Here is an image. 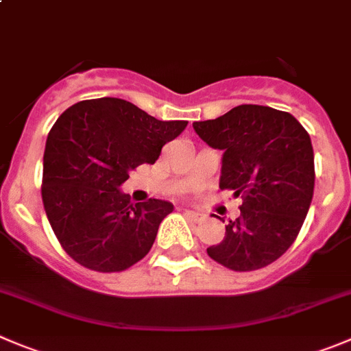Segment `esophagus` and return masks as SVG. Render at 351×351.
I'll return each mask as SVG.
<instances>
[{
    "mask_svg": "<svg viewBox=\"0 0 351 351\" xmlns=\"http://www.w3.org/2000/svg\"><path fill=\"white\" fill-rule=\"evenodd\" d=\"M185 216L186 218H189V220L191 221H195V223H197V221H202L206 218V215L204 213H201V211H192V209H185Z\"/></svg>",
    "mask_w": 351,
    "mask_h": 351,
    "instance_id": "obj_1",
    "label": "esophagus"
}]
</instances>
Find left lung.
I'll use <instances>...</instances> for the list:
<instances>
[{
  "label": "left lung",
  "mask_w": 351,
  "mask_h": 351,
  "mask_svg": "<svg viewBox=\"0 0 351 351\" xmlns=\"http://www.w3.org/2000/svg\"><path fill=\"white\" fill-rule=\"evenodd\" d=\"M192 126L223 150L220 189L242 194L241 216L225 225L223 241L208 254L235 271L274 263L298 237L313 197L310 135L289 112L251 104Z\"/></svg>",
  "instance_id": "8db88e82"
}]
</instances>
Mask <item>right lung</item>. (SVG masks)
<instances>
[{
    "label": "right lung",
    "mask_w": 351,
    "mask_h": 351,
    "mask_svg": "<svg viewBox=\"0 0 351 351\" xmlns=\"http://www.w3.org/2000/svg\"><path fill=\"white\" fill-rule=\"evenodd\" d=\"M186 121H159L131 101L104 97L69 107L48 133L43 204L65 253L97 271L142 260L173 204H133L121 185L140 165H154Z\"/></svg>",
    "instance_id": "right-lung-1"
}]
</instances>
